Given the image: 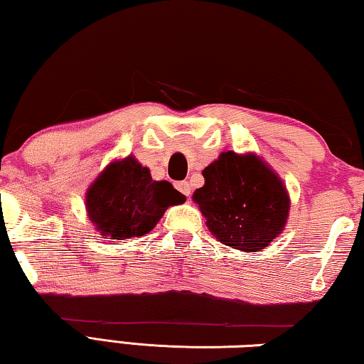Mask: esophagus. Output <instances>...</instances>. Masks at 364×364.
<instances>
[{"instance_id":"esophagus-1","label":"esophagus","mask_w":364,"mask_h":364,"mask_svg":"<svg viewBox=\"0 0 364 364\" xmlns=\"http://www.w3.org/2000/svg\"><path fill=\"white\" fill-rule=\"evenodd\" d=\"M175 186H176V189L180 191L183 196H186V197L191 196V184L188 181H180V183H176Z\"/></svg>"}]
</instances>
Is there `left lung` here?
<instances>
[{
    "label": "left lung",
    "mask_w": 364,
    "mask_h": 364,
    "mask_svg": "<svg viewBox=\"0 0 364 364\" xmlns=\"http://www.w3.org/2000/svg\"><path fill=\"white\" fill-rule=\"evenodd\" d=\"M193 200L221 244L260 252L284 231L291 197L279 175L255 152H221L202 170Z\"/></svg>",
    "instance_id": "left-lung-1"
}]
</instances>
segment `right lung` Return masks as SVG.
I'll return each instance as SVG.
<instances>
[{
  "label": "right lung",
  "instance_id": "add662e5",
  "mask_svg": "<svg viewBox=\"0 0 364 364\" xmlns=\"http://www.w3.org/2000/svg\"><path fill=\"white\" fill-rule=\"evenodd\" d=\"M183 202L181 193L168 181L152 180L149 168L133 156L110 162L85 194L86 213L95 230L115 241L144 236L170 205Z\"/></svg>",
  "mask_w": 364,
  "mask_h": 364
}]
</instances>
